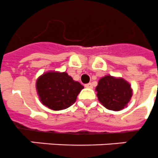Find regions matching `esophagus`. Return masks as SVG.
<instances>
[{
	"instance_id": "34e87169",
	"label": "esophagus",
	"mask_w": 158,
	"mask_h": 158,
	"mask_svg": "<svg viewBox=\"0 0 158 158\" xmlns=\"http://www.w3.org/2000/svg\"><path fill=\"white\" fill-rule=\"evenodd\" d=\"M85 87L87 88H93V86H92V84L91 83H87V84H85Z\"/></svg>"
}]
</instances>
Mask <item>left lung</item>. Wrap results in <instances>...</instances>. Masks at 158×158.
I'll use <instances>...</instances> for the list:
<instances>
[{"label": "left lung", "mask_w": 158, "mask_h": 158, "mask_svg": "<svg viewBox=\"0 0 158 158\" xmlns=\"http://www.w3.org/2000/svg\"><path fill=\"white\" fill-rule=\"evenodd\" d=\"M96 91L102 106L114 111L123 110L132 97L130 83L123 78L111 75L102 77L98 82Z\"/></svg>", "instance_id": "left-lung-1"}]
</instances>
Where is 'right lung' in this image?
<instances>
[{
	"label": "right lung",
	"instance_id": "add662e5",
	"mask_svg": "<svg viewBox=\"0 0 158 158\" xmlns=\"http://www.w3.org/2000/svg\"><path fill=\"white\" fill-rule=\"evenodd\" d=\"M35 87L41 103L55 111L72 106L83 88L67 73L57 71H48L40 75Z\"/></svg>",
	"mask_w": 158,
	"mask_h": 158
}]
</instances>
